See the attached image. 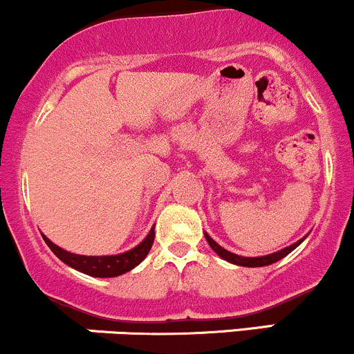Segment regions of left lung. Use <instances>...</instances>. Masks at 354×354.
<instances>
[{"label":"left lung","instance_id":"left-lung-1","mask_svg":"<svg viewBox=\"0 0 354 354\" xmlns=\"http://www.w3.org/2000/svg\"><path fill=\"white\" fill-rule=\"evenodd\" d=\"M204 236H206L209 246H211V248L214 250V252L218 253L219 257L223 258V260L230 261V263H233V265H238V267H250V268H254V267H267V265H272V263H275V261L282 260L283 257H287L288 253L294 252V250L297 248L300 243H302L304 239L307 238V234H306V236H304V238H300L299 241H295L294 245L285 246V248L279 250V252L270 253V254H263V257H239V254L227 252V250H224L223 246H219L218 243H216L214 239L209 236L207 233H204Z\"/></svg>","mask_w":354,"mask_h":354}]
</instances>
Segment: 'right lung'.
<instances>
[{
  "label": "right lung",
  "instance_id": "1",
  "mask_svg": "<svg viewBox=\"0 0 354 354\" xmlns=\"http://www.w3.org/2000/svg\"><path fill=\"white\" fill-rule=\"evenodd\" d=\"M47 243L48 248L54 252V254L60 261L69 265L71 268L79 270V272L86 273V275L97 277V279H109V277L123 275V273L130 272L145 260V257L150 252L151 245L155 239V227H151L150 233L147 234L142 243L135 246V248L128 250L124 253L118 254H102V257H86V254H75L67 252V250L60 248L55 243H52L45 234H41Z\"/></svg>",
  "mask_w": 354,
  "mask_h": 354
}]
</instances>
